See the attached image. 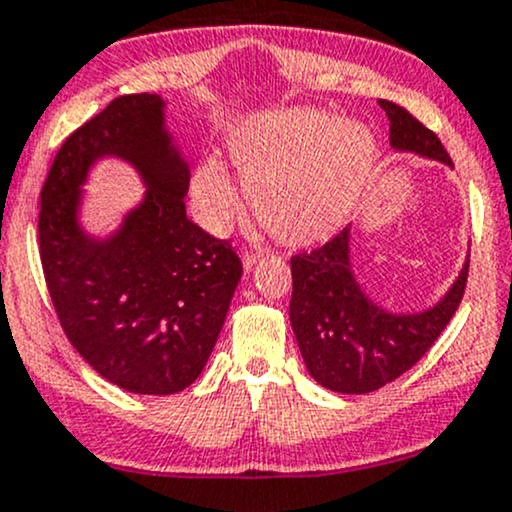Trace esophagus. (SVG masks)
<instances>
[{"label": "esophagus", "mask_w": 512, "mask_h": 512, "mask_svg": "<svg viewBox=\"0 0 512 512\" xmlns=\"http://www.w3.org/2000/svg\"><path fill=\"white\" fill-rule=\"evenodd\" d=\"M261 254H263L261 249H246V251H244V256H242V261H244V268H246V270H249V268H254V263L258 261V258H261Z\"/></svg>", "instance_id": "34e87169"}]
</instances>
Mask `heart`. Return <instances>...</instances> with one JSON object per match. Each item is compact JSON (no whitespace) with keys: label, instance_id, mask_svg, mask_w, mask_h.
<instances>
[{"label":"heart","instance_id":"b5f03b06","mask_svg":"<svg viewBox=\"0 0 512 512\" xmlns=\"http://www.w3.org/2000/svg\"><path fill=\"white\" fill-rule=\"evenodd\" d=\"M227 154L249 187L258 220L287 244L332 235L361 197L375 144L361 125L318 109H285L251 118L227 137ZM194 208L211 230L237 213V189L218 161L199 166Z\"/></svg>","mask_w":512,"mask_h":512}]
</instances>
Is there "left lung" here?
Segmentation results:
<instances>
[{"instance_id":"left-lung-1","label":"left lung","mask_w":512,"mask_h":512,"mask_svg":"<svg viewBox=\"0 0 512 512\" xmlns=\"http://www.w3.org/2000/svg\"><path fill=\"white\" fill-rule=\"evenodd\" d=\"M391 147L453 166L430 128L403 106L382 99ZM468 268L437 306L391 315L370 304L349 263V225L325 244L292 256V320L301 356L315 382L339 394H368L394 382L432 349L451 323L468 285Z\"/></svg>"}]
</instances>
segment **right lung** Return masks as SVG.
<instances>
[{
	"mask_svg": "<svg viewBox=\"0 0 512 512\" xmlns=\"http://www.w3.org/2000/svg\"><path fill=\"white\" fill-rule=\"evenodd\" d=\"M128 158L145 204L109 243L74 225L77 185L97 155ZM187 163L163 130L159 94H123L73 130L40 192V261L56 318L99 375L135 394H175L204 370L242 277L227 239L187 218Z\"/></svg>",
	"mask_w": 512,
	"mask_h": 512,
	"instance_id": "add662e5",
	"label": "right lung"
}]
</instances>
